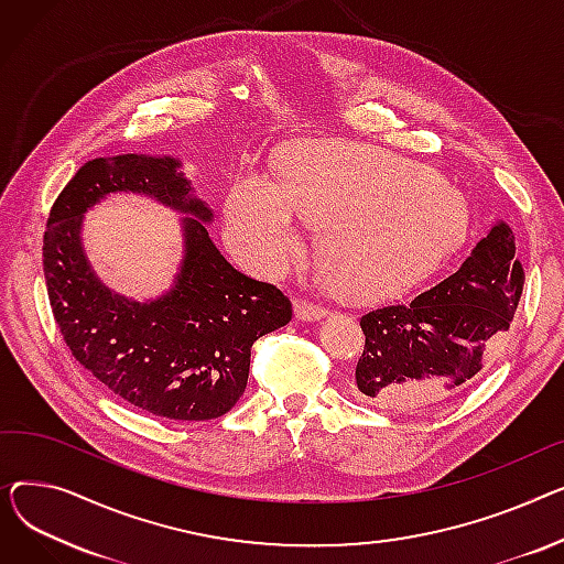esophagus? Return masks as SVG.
I'll use <instances>...</instances> for the list:
<instances>
[{"label":"esophagus","mask_w":564,"mask_h":564,"mask_svg":"<svg viewBox=\"0 0 564 564\" xmlns=\"http://www.w3.org/2000/svg\"><path fill=\"white\" fill-rule=\"evenodd\" d=\"M295 316H297V321L312 323V321L325 318V316H327V310L321 307V305L307 303V301H295Z\"/></svg>","instance_id":"esophagus-1"}]
</instances>
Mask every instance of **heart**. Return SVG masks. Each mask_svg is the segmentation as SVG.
<instances>
[{"mask_svg":"<svg viewBox=\"0 0 564 564\" xmlns=\"http://www.w3.org/2000/svg\"><path fill=\"white\" fill-rule=\"evenodd\" d=\"M225 239L248 269L286 275L303 257L301 218L318 220V252L350 295H384L433 273L465 239L467 203L427 165L350 141H297L280 180L241 171L225 193Z\"/></svg>","mask_w":564,"mask_h":564,"instance_id":"1","label":"heart"}]
</instances>
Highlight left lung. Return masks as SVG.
Here are the masks:
<instances>
[{"label": "left lung", "mask_w": 564, "mask_h": 564, "mask_svg": "<svg viewBox=\"0 0 564 564\" xmlns=\"http://www.w3.org/2000/svg\"><path fill=\"white\" fill-rule=\"evenodd\" d=\"M523 280L512 229L494 220L453 275L359 318L367 346L352 380L357 399L419 412L471 387L506 341Z\"/></svg>", "instance_id": "8db88e82"}]
</instances>
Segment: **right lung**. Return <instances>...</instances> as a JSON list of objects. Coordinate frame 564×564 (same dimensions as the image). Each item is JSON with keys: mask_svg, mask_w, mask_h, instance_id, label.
Wrapping results in <instances>:
<instances>
[{"mask_svg": "<svg viewBox=\"0 0 564 564\" xmlns=\"http://www.w3.org/2000/svg\"><path fill=\"white\" fill-rule=\"evenodd\" d=\"M134 192L185 218L172 286L137 302L104 284L83 248V216ZM212 207L171 154H116L84 163L47 218L43 271L50 305L75 359L118 399L173 421L218 419L241 399L252 344L291 321L289 297L239 273L209 237Z\"/></svg>", "mask_w": 564, "mask_h": 564, "instance_id": "1", "label": "right lung"}]
</instances>
